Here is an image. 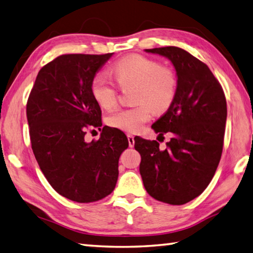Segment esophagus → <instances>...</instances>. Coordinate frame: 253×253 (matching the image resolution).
<instances>
[{
  "instance_id": "34e87169",
  "label": "esophagus",
  "mask_w": 253,
  "mask_h": 253,
  "mask_svg": "<svg viewBox=\"0 0 253 253\" xmlns=\"http://www.w3.org/2000/svg\"><path fill=\"white\" fill-rule=\"evenodd\" d=\"M126 136H127V141H128V146H130V147L134 146V143H135L134 136H133L132 134H126Z\"/></svg>"
}]
</instances>
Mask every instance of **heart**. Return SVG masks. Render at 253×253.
I'll return each mask as SVG.
<instances>
[{"label": "heart", "mask_w": 253, "mask_h": 253, "mask_svg": "<svg viewBox=\"0 0 253 253\" xmlns=\"http://www.w3.org/2000/svg\"><path fill=\"white\" fill-rule=\"evenodd\" d=\"M121 87L134 85L133 102L137 106L117 109L107 117V123L126 132H137L151 119V108L164 112L173 103L177 79L173 70L141 55H132L117 61L111 67ZM91 93L100 107L111 109L117 102V90L106 76L97 75L91 82Z\"/></svg>", "instance_id": "1"}]
</instances>
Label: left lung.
Returning <instances> with one entry per match:
<instances>
[{"mask_svg":"<svg viewBox=\"0 0 253 253\" xmlns=\"http://www.w3.org/2000/svg\"><path fill=\"white\" fill-rule=\"evenodd\" d=\"M168 58L176 71L177 90L171 106L152 128L171 132L165 150L159 142L135 137L140 174L146 192L157 201L183 205L211 183L221 157L227 120L225 94L215 76L196 57L178 47L144 49Z\"/></svg>","mask_w":253,"mask_h":253,"instance_id":"1","label":"left lung"}]
</instances>
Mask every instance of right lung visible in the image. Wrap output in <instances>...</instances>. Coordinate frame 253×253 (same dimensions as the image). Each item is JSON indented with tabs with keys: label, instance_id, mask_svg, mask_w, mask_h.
Returning <instances> with one entry per match:
<instances>
[{
	"label": "right lung",
	"instance_id": "add662e5",
	"mask_svg": "<svg viewBox=\"0 0 253 253\" xmlns=\"http://www.w3.org/2000/svg\"><path fill=\"white\" fill-rule=\"evenodd\" d=\"M112 55L57 57L40 70L27 101L37 163L51 187L73 202H97L111 194L119 159L128 146L125 133L107 126L98 141H84L85 127L102 126L91 82Z\"/></svg>",
	"mask_w": 253,
	"mask_h": 253
}]
</instances>
